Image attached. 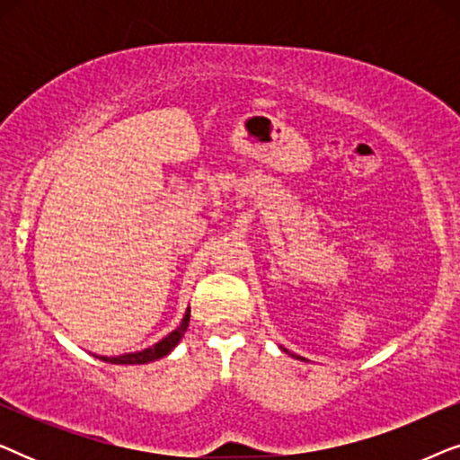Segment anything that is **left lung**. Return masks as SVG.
Wrapping results in <instances>:
<instances>
[{
  "label": "left lung",
  "mask_w": 460,
  "mask_h": 460,
  "mask_svg": "<svg viewBox=\"0 0 460 460\" xmlns=\"http://www.w3.org/2000/svg\"><path fill=\"white\" fill-rule=\"evenodd\" d=\"M295 358H299V356H295ZM301 360H305V358H301Z\"/></svg>",
  "instance_id": "left-lung-1"
}]
</instances>
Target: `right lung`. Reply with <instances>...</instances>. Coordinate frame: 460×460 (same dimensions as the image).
<instances>
[{"mask_svg": "<svg viewBox=\"0 0 460 460\" xmlns=\"http://www.w3.org/2000/svg\"><path fill=\"white\" fill-rule=\"evenodd\" d=\"M188 323H190V307H188L184 318L178 324V329L169 332L167 337H163L161 341H156L155 345H150L146 349L140 351H129V354H119V356H96L98 360L102 362H111V364H148L159 360V358H165L167 354H172L175 345L180 343V339L184 337V332L188 329Z\"/></svg>", "mask_w": 460, "mask_h": 460, "instance_id": "add662e5", "label": "right lung"}]
</instances>
